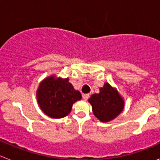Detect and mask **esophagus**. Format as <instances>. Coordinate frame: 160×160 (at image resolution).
Wrapping results in <instances>:
<instances>
[{"mask_svg": "<svg viewBox=\"0 0 160 160\" xmlns=\"http://www.w3.org/2000/svg\"><path fill=\"white\" fill-rule=\"evenodd\" d=\"M82 98H83V99H84L85 101H87V100L89 98H90V94H83Z\"/></svg>", "mask_w": 160, "mask_h": 160, "instance_id": "1", "label": "esophagus"}]
</instances>
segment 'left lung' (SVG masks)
Listing matches in <instances>:
<instances>
[{
  "label": "left lung",
  "mask_w": 160,
  "mask_h": 160,
  "mask_svg": "<svg viewBox=\"0 0 160 160\" xmlns=\"http://www.w3.org/2000/svg\"><path fill=\"white\" fill-rule=\"evenodd\" d=\"M88 102L92 107L94 116L102 122L114 119L123 111L125 102L115 87L105 82L98 94L90 96Z\"/></svg>",
  "instance_id": "1"
}]
</instances>
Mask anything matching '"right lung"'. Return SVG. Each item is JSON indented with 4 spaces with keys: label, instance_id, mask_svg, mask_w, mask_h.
Masks as SVG:
<instances>
[{
    "label": "right lung",
    "instance_id": "right-lung-1",
    "mask_svg": "<svg viewBox=\"0 0 160 160\" xmlns=\"http://www.w3.org/2000/svg\"><path fill=\"white\" fill-rule=\"evenodd\" d=\"M36 96L41 110L53 118L66 117L71 111L73 103L82 99L81 93L73 88L68 78H57L55 74L41 82Z\"/></svg>",
    "mask_w": 160,
    "mask_h": 160
}]
</instances>
